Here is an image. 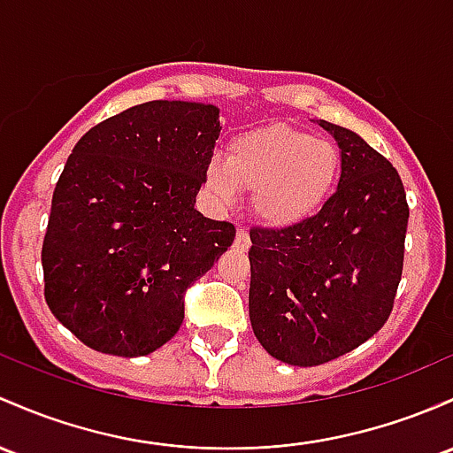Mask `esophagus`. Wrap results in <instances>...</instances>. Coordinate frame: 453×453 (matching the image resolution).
I'll use <instances>...</instances> for the list:
<instances>
[{
  "label": "esophagus",
  "instance_id": "obj_1",
  "mask_svg": "<svg viewBox=\"0 0 453 453\" xmlns=\"http://www.w3.org/2000/svg\"><path fill=\"white\" fill-rule=\"evenodd\" d=\"M234 247L238 251H247L251 247V241H250V234H247L245 230H238L236 232V238H234Z\"/></svg>",
  "mask_w": 453,
  "mask_h": 453
}]
</instances>
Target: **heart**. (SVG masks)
Instances as JSON below:
<instances>
[{
    "label": "heart",
    "instance_id": "heart-1",
    "mask_svg": "<svg viewBox=\"0 0 453 453\" xmlns=\"http://www.w3.org/2000/svg\"><path fill=\"white\" fill-rule=\"evenodd\" d=\"M340 172L342 154L331 139L290 124H268L232 139L226 158L212 157L203 185L221 206H232L241 188L251 191L253 215L283 230L325 206Z\"/></svg>",
    "mask_w": 453,
    "mask_h": 453
}]
</instances>
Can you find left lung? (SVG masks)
<instances>
[{"mask_svg":"<svg viewBox=\"0 0 453 453\" xmlns=\"http://www.w3.org/2000/svg\"><path fill=\"white\" fill-rule=\"evenodd\" d=\"M318 124L340 148L337 191L296 226L250 232L251 329L268 355L299 367L337 359L380 331L409 226L395 167L350 128Z\"/></svg>","mask_w":453,"mask_h":453,"instance_id":"8db88e82","label":"left lung"}]
</instances>
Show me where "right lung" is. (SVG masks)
<instances>
[{"instance_id":"1","label":"right lung","mask_w":453,"mask_h":453,"mask_svg":"<svg viewBox=\"0 0 453 453\" xmlns=\"http://www.w3.org/2000/svg\"><path fill=\"white\" fill-rule=\"evenodd\" d=\"M219 107L152 101L96 124L64 165L42 242L44 299L83 344L143 357L185 320V292L234 241L196 211Z\"/></svg>"}]
</instances>
